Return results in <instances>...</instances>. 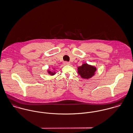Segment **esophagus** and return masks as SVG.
Instances as JSON below:
<instances>
[{
	"label": "esophagus",
	"mask_w": 133,
	"mask_h": 133,
	"mask_svg": "<svg viewBox=\"0 0 133 133\" xmlns=\"http://www.w3.org/2000/svg\"><path fill=\"white\" fill-rule=\"evenodd\" d=\"M64 64L66 65H70V63L68 62H65Z\"/></svg>",
	"instance_id": "1"
}]
</instances>
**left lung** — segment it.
Wrapping results in <instances>:
<instances>
[{"label":"left lung","instance_id":"1","mask_svg":"<svg viewBox=\"0 0 133 133\" xmlns=\"http://www.w3.org/2000/svg\"><path fill=\"white\" fill-rule=\"evenodd\" d=\"M96 69L92 66L84 64L78 68V74L82 78L84 79H89L91 78L95 73Z\"/></svg>","mask_w":133,"mask_h":133}]
</instances>
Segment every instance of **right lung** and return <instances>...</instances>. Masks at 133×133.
Wrapping results in <instances>:
<instances>
[{"label":"right lung","mask_w":133,"mask_h":133,"mask_svg":"<svg viewBox=\"0 0 133 133\" xmlns=\"http://www.w3.org/2000/svg\"><path fill=\"white\" fill-rule=\"evenodd\" d=\"M49 74H51L52 75H54V73H52V72H51L50 71H49Z\"/></svg>","instance_id":"add662e5"}]
</instances>
